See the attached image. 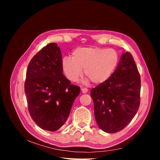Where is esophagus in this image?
Masks as SVG:
<instances>
[{
    "label": "esophagus",
    "instance_id": "1",
    "mask_svg": "<svg viewBox=\"0 0 160 160\" xmlns=\"http://www.w3.org/2000/svg\"><path fill=\"white\" fill-rule=\"evenodd\" d=\"M81 91H82V93H88V89L87 88H82Z\"/></svg>",
    "mask_w": 160,
    "mask_h": 160
}]
</instances>
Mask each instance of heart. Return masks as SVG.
<instances>
[{
    "mask_svg": "<svg viewBox=\"0 0 160 160\" xmlns=\"http://www.w3.org/2000/svg\"><path fill=\"white\" fill-rule=\"evenodd\" d=\"M119 61L118 51L113 49L101 47L77 48L72 53V58L62 59V67L67 78L75 82L83 74L94 84L107 81L113 74Z\"/></svg>",
    "mask_w": 160,
    "mask_h": 160,
    "instance_id": "b5f03b06",
    "label": "heart"
}]
</instances>
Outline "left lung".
Instances as JSON below:
<instances>
[{
	"label": "left lung",
	"mask_w": 160,
	"mask_h": 160,
	"mask_svg": "<svg viewBox=\"0 0 160 160\" xmlns=\"http://www.w3.org/2000/svg\"><path fill=\"white\" fill-rule=\"evenodd\" d=\"M141 78L131 53L121 57L110 78L91 90L96 122L106 133L124 129L137 113L140 104Z\"/></svg>",
	"instance_id": "obj_1"
}]
</instances>
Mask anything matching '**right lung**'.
I'll list each match as a JSON object with an SVG mask.
<instances>
[{
  "mask_svg": "<svg viewBox=\"0 0 160 160\" xmlns=\"http://www.w3.org/2000/svg\"><path fill=\"white\" fill-rule=\"evenodd\" d=\"M62 55L57 43L47 45L28 65L25 92L31 118L41 128L55 132L69 118L79 86L62 73Z\"/></svg>",
  "mask_w": 160,
  "mask_h": 160,
  "instance_id": "1",
  "label": "right lung"
}]
</instances>
